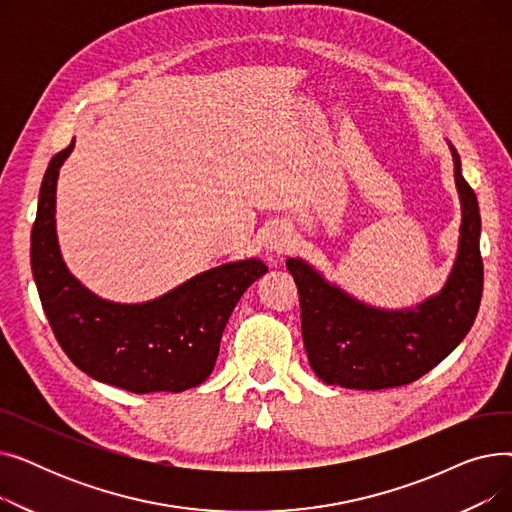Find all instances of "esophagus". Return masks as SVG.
Here are the masks:
<instances>
[{
    "label": "esophagus",
    "mask_w": 512,
    "mask_h": 512,
    "mask_svg": "<svg viewBox=\"0 0 512 512\" xmlns=\"http://www.w3.org/2000/svg\"><path fill=\"white\" fill-rule=\"evenodd\" d=\"M290 247H292V234H290L288 228L274 226L270 232H267L265 249L270 251L272 255H282V253L290 251Z\"/></svg>",
    "instance_id": "34e87169"
}]
</instances>
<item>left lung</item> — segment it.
<instances>
[{"label":"left lung","mask_w":512,"mask_h":512,"mask_svg":"<svg viewBox=\"0 0 512 512\" xmlns=\"http://www.w3.org/2000/svg\"><path fill=\"white\" fill-rule=\"evenodd\" d=\"M461 199L459 251L440 292L405 309L367 305L313 265L288 257L299 288L301 330L309 365L321 382L353 390L405 386L444 361L469 334L483 290L481 218L461 157L450 145Z\"/></svg>","instance_id":"obj_1"}]
</instances>
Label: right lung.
I'll list each match as a JSON object with an SVG mask.
<instances>
[{
	"instance_id": "right-lung-1",
	"label": "right lung",
	"mask_w": 512,
	"mask_h": 512,
	"mask_svg": "<svg viewBox=\"0 0 512 512\" xmlns=\"http://www.w3.org/2000/svg\"><path fill=\"white\" fill-rule=\"evenodd\" d=\"M72 149L74 141L49 161L31 232L33 278L53 334L97 382L134 394L203 384L236 303L267 265L255 257L230 261L145 303L97 297L70 274L56 232L58 176Z\"/></svg>"
}]
</instances>
